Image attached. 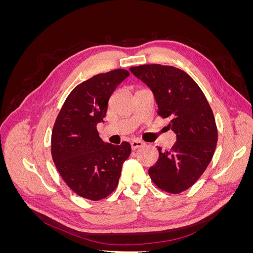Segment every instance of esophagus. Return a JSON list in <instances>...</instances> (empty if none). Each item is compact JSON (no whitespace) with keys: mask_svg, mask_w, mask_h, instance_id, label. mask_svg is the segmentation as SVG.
<instances>
[{"mask_svg":"<svg viewBox=\"0 0 253 253\" xmlns=\"http://www.w3.org/2000/svg\"><path fill=\"white\" fill-rule=\"evenodd\" d=\"M142 145H143V142L140 141V140H132V141H131V147H132L133 150L141 148Z\"/></svg>","mask_w":253,"mask_h":253,"instance_id":"34e87169","label":"esophagus"}]
</instances>
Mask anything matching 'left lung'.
<instances>
[{
	"instance_id": "8db88e82",
	"label": "left lung",
	"mask_w": 253,
	"mask_h": 253,
	"mask_svg": "<svg viewBox=\"0 0 253 253\" xmlns=\"http://www.w3.org/2000/svg\"><path fill=\"white\" fill-rule=\"evenodd\" d=\"M151 88L158 115L169 118L176 142L170 151L158 148L157 163L150 177L166 192H182L201 177L213 157L217 128L212 110L197 83L174 66L144 64L129 68Z\"/></svg>"
}]
</instances>
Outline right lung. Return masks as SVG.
<instances>
[{"instance_id": "obj_1", "label": "right lung", "mask_w": 253, "mask_h": 253, "mask_svg": "<svg viewBox=\"0 0 253 253\" xmlns=\"http://www.w3.org/2000/svg\"><path fill=\"white\" fill-rule=\"evenodd\" d=\"M129 76L126 70L99 74L68 95L51 133V156L57 170L75 193L99 201L116 189L131 144L104 142L97 125L104 122L109 99Z\"/></svg>"}]
</instances>
